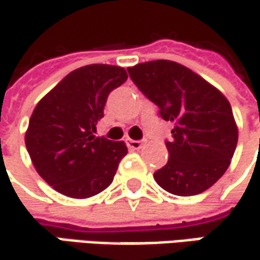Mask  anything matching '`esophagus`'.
<instances>
[{
	"mask_svg": "<svg viewBox=\"0 0 260 260\" xmlns=\"http://www.w3.org/2000/svg\"><path fill=\"white\" fill-rule=\"evenodd\" d=\"M126 146L129 147L131 150H138V149H141V141H137V140H126Z\"/></svg>",
	"mask_w": 260,
	"mask_h": 260,
	"instance_id": "esophagus-1",
	"label": "esophagus"
}]
</instances>
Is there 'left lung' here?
Listing matches in <instances>:
<instances>
[{"label":"left lung","mask_w":260,"mask_h":260,"mask_svg":"<svg viewBox=\"0 0 260 260\" xmlns=\"http://www.w3.org/2000/svg\"><path fill=\"white\" fill-rule=\"evenodd\" d=\"M135 86L173 122L165 141L168 162L153 174L156 183L178 197L198 195L228 170L238 128L224 95L201 76L173 60H150L128 68Z\"/></svg>","instance_id":"1"}]
</instances>
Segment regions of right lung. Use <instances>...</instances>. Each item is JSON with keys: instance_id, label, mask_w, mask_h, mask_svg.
Returning a JSON list of instances; mask_svg holds the SVG:
<instances>
[{"instance_id": "right-lung-1", "label": "right lung", "mask_w": 260, "mask_h": 260, "mask_svg": "<svg viewBox=\"0 0 260 260\" xmlns=\"http://www.w3.org/2000/svg\"><path fill=\"white\" fill-rule=\"evenodd\" d=\"M126 79L122 67L86 65L65 76L34 108L26 150L37 173L62 195L89 198L111 184L128 149L95 132L110 92Z\"/></svg>"}]
</instances>
